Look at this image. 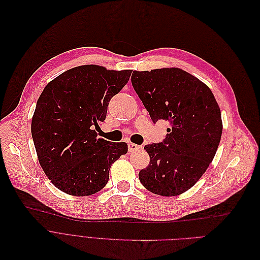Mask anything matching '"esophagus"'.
I'll list each match as a JSON object with an SVG mask.
<instances>
[{
    "label": "esophagus",
    "instance_id": "obj_1",
    "mask_svg": "<svg viewBox=\"0 0 260 260\" xmlns=\"http://www.w3.org/2000/svg\"><path fill=\"white\" fill-rule=\"evenodd\" d=\"M142 146L141 145H137V144H133V143H130L128 145V149H129V152H134V151H138V150H141L142 149Z\"/></svg>",
    "mask_w": 260,
    "mask_h": 260
}]
</instances>
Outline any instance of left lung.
Returning <instances> with one entry per match:
<instances>
[{"label":"left lung","instance_id":"obj_1","mask_svg":"<svg viewBox=\"0 0 260 260\" xmlns=\"http://www.w3.org/2000/svg\"><path fill=\"white\" fill-rule=\"evenodd\" d=\"M131 82L153 122L169 121L163 143L146 145L150 162L139 178L149 191L179 196L200 180L217 152L221 111L208 86L179 68L133 71Z\"/></svg>","mask_w":260,"mask_h":260}]
</instances>
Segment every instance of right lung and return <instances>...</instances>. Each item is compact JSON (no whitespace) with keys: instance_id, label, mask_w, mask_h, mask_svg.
<instances>
[{"instance_id":"obj_1","label":"right lung","mask_w":260,"mask_h":260,"mask_svg":"<svg viewBox=\"0 0 260 260\" xmlns=\"http://www.w3.org/2000/svg\"><path fill=\"white\" fill-rule=\"evenodd\" d=\"M132 70L97 64L73 68L48 82L31 119L37 156L46 177L68 194L85 197L102 190L111 165L126 154L125 142L97 138L111 98L127 84Z\"/></svg>"}]
</instances>
